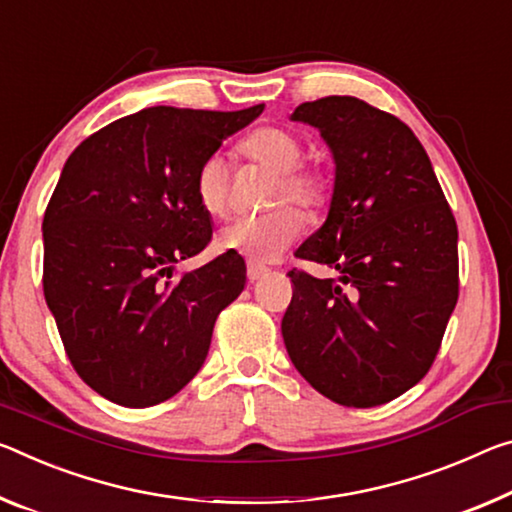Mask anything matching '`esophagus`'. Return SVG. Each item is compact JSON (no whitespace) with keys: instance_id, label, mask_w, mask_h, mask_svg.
Instances as JSON below:
<instances>
[{"instance_id":"esophagus-1","label":"esophagus","mask_w":512,"mask_h":512,"mask_svg":"<svg viewBox=\"0 0 512 512\" xmlns=\"http://www.w3.org/2000/svg\"><path fill=\"white\" fill-rule=\"evenodd\" d=\"M266 273H269V269H266V266L255 264V262H248V280H250V282L262 280Z\"/></svg>"}]
</instances>
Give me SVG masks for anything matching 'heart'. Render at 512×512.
<instances>
[{"instance_id": "obj_1", "label": "heart", "mask_w": 512, "mask_h": 512, "mask_svg": "<svg viewBox=\"0 0 512 512\" xmlns=\"http://www.w3.org/2000/svg\"><path fill=\"white\" fill-rule=\"evenodd\" d=\"M243 157L275 173L269 202H294L305 212H319L328 202V182L319 168L298 166L303 148L294 134L282 127H259L239 143ZM196 196L209 216H223L230 207L227 173L221 159H207L198 168ZM303 214L294 207H280L262 216L237 218L216 234V248L239 253L250 262H273L298 239Z\"/></svg>"}]
</instances>
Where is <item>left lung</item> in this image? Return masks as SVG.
Returning a JSON list of instances; mask_svg holds the SVG:
<instances>
[{
    "label": "left lung",
    "instance_id": "1",
    "mask_svg": "<svg viewBox=\"0 0 512 512\" xmlns=\"http://www.w3.org/2000/svg\"><path fill=\"white\" fill-rule=\"evenodd\" d=\"M335 161L328 216L296 257L337 278L289 271L282 319L291 362L316 392L373 408L415 387L458 300V227L412 129L351 95L305 102Z\"/></svg>",
    "mask_w": 512,
    "mask_h": 512
}]
</instances>
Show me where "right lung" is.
<instances>
[{"label": "right lung", "mask_w": 512, "mask_h": 512, "mask_svg": "<svg viewBox=\"0 0 512 512\" xmlns=\"http://www.w3.org/2000/svg\"><path fill=\"white\" fill-rule=\"evenodd\" d=\"M264 111L150 107L77 145L43 218V291L72 367L125 408H150L205 364L216 316L246 285L237 253L173 280L212 239L198 168Z\"/></svg>", "instance_id": "add662e5"}]
</instances>
